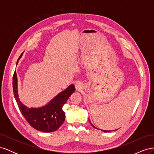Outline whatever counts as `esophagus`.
I'll return each mask as SVG.
<instances>
[{
	"mask_svg": "<svg viewBox=\"0 0 154 154\" xmlns=\"http://www.w3.org/2000/svg\"><path fill=\"white\" fill-rule=\"evenodd\" d=\"M75 87L76 88V90H80L81 87H82V85H81V83L80 82H76L75 83Z\"/></svg>",
	"mask_w": 154,
	"mask_h": 154,
	"instance_id": "1",
	"label": "esophagus"
}]
</instances>
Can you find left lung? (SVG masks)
Segmentation results:
<instances>
[{
    "label": "left lung",
    "instance_id": "1",
    "mask_svg": "<svg viewBox=\"0 0 154 154\" xmlns=\"http://www.w3.org/2000/svg\"><path fill=\"white\" fill-rule=\"evenodd\" d=\"M88 121H89V122H90V120H89V119H88ZM90 123H91V125L92 126V127H94V128H96V129H98V128H97L96 127H94V125H92V123H91V122H90ZM101 131H103V132H110V130H101Z\"/></svg>",
    "mask_w": 154,
    "mask_h": 154
}]
</instances>
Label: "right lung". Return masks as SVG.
I'll use <instances>...</instances> for the list:
<instances>
[{
  "mask_svg": "<svg viewBox=\"0 0 154 154\" xmlns=\"http://www.w3.org/2000/svg\"><path fill=\"white\" fill-rule=\"evenodd\" d=\"M18 61V60L17 64ZM13 90L18 108L27 123L37 130L44 132H51L57 130L64 122L65 113L62 109L63 106L66 103L70 96L75 91V87L73 84L71 85L66 90L58 94L48 105L38 109L27 108L19 100L16 71L14 72L13 76Z\"/></svg>",
  "mask_w": 154,
  "mask_h": 154,
  "instance_id": "obj_1",
  "label": "right lung"
}]
</instances>
